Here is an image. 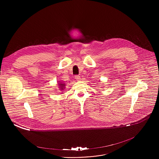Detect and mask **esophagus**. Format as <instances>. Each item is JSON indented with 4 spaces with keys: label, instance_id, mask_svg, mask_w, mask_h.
I'll return each mask as SVG.
<instances>
[{
    "label": "esophagus",
    "instance_id": "1",
    "mask_svg": "<svg viewBox=\"0 0 159 159\" xmlns=\"http://www.w3.org/2000/svg\"><path fill=\"white\" fill-rule=\"evenodd\" d=\"M75 78L76 80H80V76L79 75H75Z\"/></svg>",
    "mask_w": 159,
    "mask_h": 159
}]
</instances>
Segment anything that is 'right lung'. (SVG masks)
Returning a JSON list of instances; mask_svg holds the SVG:
<instances>
[{
    "mask_svg": "<svg viewBox=\"0 0 159 159\" xmlns=\"http://www.w3.org/2000/svg\"><path fill=\"white\" fill-rule=\"evenodd\" d=\"M60 84V86H61V88H62L61 89H63V88H64L63 87L64 86V84Z\"/></svg>",
    "mask_w": 159,
    "mask_h": 159,
    "instance_id": "obj_1",
    "label": "right lung"
}]
</instances>
